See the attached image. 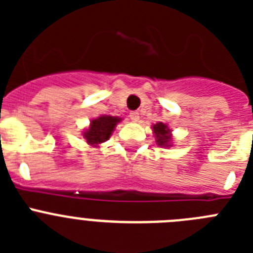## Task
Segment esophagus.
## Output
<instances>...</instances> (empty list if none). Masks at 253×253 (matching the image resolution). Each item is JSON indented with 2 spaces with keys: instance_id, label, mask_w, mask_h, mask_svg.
<instances>
[{
  "instance_id": "obj_1",
  "label": "esophagus",
  "mask_w": 253,
  "mask_h": 253,
  "mask_svg": "<svg viewBox=\"0 0 253 253\" xmlns=\"http://www.w3.org/2000/svg\"><path fill=\"white\" fill-rule=\"evenodd\" d=\"M129 118L131 119V122H138V120H139V113H138V111H130Z\"/></svg>"
}]
</instances>
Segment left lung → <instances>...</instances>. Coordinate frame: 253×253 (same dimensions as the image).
<instances>
[{
	"instance_id": "1",
	"label": "left lung",
	"mask_w": 253,
	"mask_h": 253,
	"mask_svg": "<svg viewBox=\"0 0 253 253\" xmlns=\"http://www.w3.org/2000/svg\"><path fill=\"white\" fill-rule=\"evenodd\" d=\"M153 129V133L156 135V142H157L158 146L161 147H169V142H171V130L169 129L166 124L163 123H157L156 125L152 126Z\"/></svg>"
}]
</instances>
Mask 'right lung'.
Instances as JSON below:
<instances>
[{
    "mask_svg": "<svg viewBox=\"0 0 253 253\" xmlns=\"http://www.w3.org/2000/svg\"><path fill=\"white\" fill-rule=\"evenodd\" d=\"M118 116L102 115L97 119L91 120L90 128L84 131V138L90 146H99L110 138L116 124L120 122Z\"/></svg>",
    "mask_w": 253,
    "mask_h": 253,
    "instance_id": "add662e5",
    "label": "right lung"
}]
</instances>
